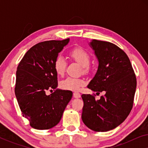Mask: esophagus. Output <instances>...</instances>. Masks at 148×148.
<instances>
[{"instance_id": "esophagus-1", "label": "esophagus", "mask_w": 148, "mask_h": 148, "mask_svg": "<svg viewBox=\"0 0 148 148\" xmlns=\"http://www.w3.org/2000/svg\"><path fill=\"white\" fill-rule=\"evenodd\" d=\"M73 96L75 98H79L81 97V94L79 92H74Z\"/></svg>"}]
</instances>
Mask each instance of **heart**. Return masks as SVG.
<instances>
[{
	"mask_svg": "<svg viewBox=\"0 0 148 148\" xmlns=\"http://www.w3.org/2000/svg\"><path fill=\"white\" fill-rule=\"evenodd\" d=\"M70 57L73 58L83 67L84 72L88 71V66L90 62V56L86 50L80 47H75L69 52ZM66 67V61L62 56H58L54 63V69L58 75L64 74ZM86 84V81L82 77H68L60 83V88L64 90L78 91L81 87Z\"/></svg>",
	"mask_w": 148,
	"mask_h": 148,
	"instance_id": "1",
	"label": "heart"
}]
</instances>
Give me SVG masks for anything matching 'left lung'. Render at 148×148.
<instances>
[{"instance_id": "left-lung-1", "label": "left lung", "mask_w": 148, "mask_h": 148, "mask_svg": "<svg viewBox=\"0 0 148 148\" xmlns=\"http://www.w3.org/2000/svg\"><path fill=\"white\" fill-rule=\"evenodd\" d=\"M90 47L98 60V67L88 88L96 94H82V119L89 129L105 132L120 125L130 113L136 90L137 81L130 60L120 48L108 42L92 40Z\"/></svg>"}]
</instances>
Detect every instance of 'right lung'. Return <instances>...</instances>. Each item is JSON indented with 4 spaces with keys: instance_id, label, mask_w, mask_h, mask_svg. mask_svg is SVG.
<instances>
[{
    "instance_id": "add662e5",
    "label": "right lung",
    "mask_w": 148,
    "mask_h": 148,
    "mask_svg": "<svg viewBox=\"0 0 148 148\" xmlns=\"http://www.w3.org/2000/svg\"><path fill=\"white\" fill-rule=\"evenodd\" d=\"M69 42L50 40L30 48L20 61L16 72L15 93L23 116L32 128L51 129L60 122L73 92L58 90L54 63L58 53ZM56 92L46 95L48 90Z\"/></svg>"
}]
</instances>
